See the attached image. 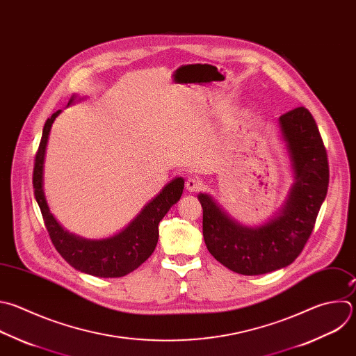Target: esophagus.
<instances>
[{
    "mask_svg": "<svg viewBox=\"0 0 356 356\" xmlns=\"http://www.w3.org/2000/svg\"><path fill=\"white\" fill-rule=\"evenodd\" d=\"M200 188H201V183H200L197 179L188 177V179L186 180V190H187L188 193H195V191H198Z\"/></svg>",
    "mask_w": 356,
    "mask_h": 356,
    "instance_id": "obj_1",
    "label": "esophagus"
}]
</instances>
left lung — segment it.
Masks as SVG:
<instances>
[{
  "label": "left lung",
  "instance_id": "obj_1",
  "mask_svg": "<svg viewBox=\"0 0 356 356\" xmlns=\"http://www.w3.org/2000/svg\"><path fill=\"white\" fill-rule=\"evenodd\" d=\"M278 127L293 184L281 209L268 220L259 226L242 225L209 194H198L208 252L242 275H261L292 264L310 238L327 195V152L310 111L296 107L278 118Z\"/></svg>",
  "mask_w": 356,
  "mask_h": 356
}]
</instances>
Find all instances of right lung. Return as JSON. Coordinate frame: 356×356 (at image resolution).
Here are the masks:
<instances>
[{
	"instance_id": "1",
	"label": "right lung",
	"mask_w": 356,
	"mask_h": 356,
	"mask_svg": "<svg viewBox=\"0 0 356 356\" xmlns=\"http://www.w3.org/2000/svg\"><path fill=\"white\" fill-rule=\"evenodd\" d=\"M78 100L82 99L74 95L67 106ZM60 113L61 110H57L47 118L33 169L35 198L42 211L50 239L61 257L75 270L99 278L124 277L137 270L154 253L159 239V222L170 207L180 200L184 180L183 177H176L168 183L123 230L110 238L85 239L70 233L51 213L43 188L46 148L51 126Z\"/></svg>"
}]
</instances>
